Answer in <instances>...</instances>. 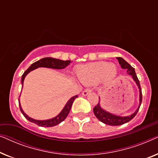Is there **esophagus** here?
Masks as SVG:
<instances>
[{"mask_svg": "<svg viewBox=\"0 0 158 158\" xmlns=\"http://www.w3.org/2000/svg\"><path fill=\"white\" fill-rule=\"evenodd\" d=\"M90 92H91V89H90V88H87V89H85L83 91V96H87V95Z\"/></svg>", "mask_w": 158, "mask_h": 158, "instance_id": "obj_1", "label": "esophagus"}]
</instances>
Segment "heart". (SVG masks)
<instances>
[{
    "mask_svg": "<svg viewBox=\"0 0 158 158\" xmlns=\"http://www.w3.org/2000/svg\"><path fill=\"white\" fill-rule=\"evenodd\" d=\"M75 73L80 82L85 85H91L98 83L103 77L111 78L115 76L116 67L106 62H96L79 66Z\"/></svg>",
    "mask_w": 158,
    "mask_h": 158,
    "instance_id": "obj_1",
    "label": "heart"
}]
</instances>
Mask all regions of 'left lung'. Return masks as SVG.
Wrapping results in <instances>:
<instances>
[{"mask_svg":"<svg viewBox=\"0 0 158 158\" xmlns=\"http://www.w3.org/2000/svg\"><path fill=\"white\" fill-rule=\"evenodd\" d=\"M117 58L118 63L120 64L121 67L123 69H127V73L129 75H131L132 76L133 79L135 80L136 83L137 84L138 87H139V106L138 107L135 113L131 114V116H126V117H122V116H115L113 115V114L109 113V112H106L104 110L101 109L100 105H99V103L98 104L96 105V106L94 108V112L95 116H96L98 120H100L101 122L104 123L108 125H112V126H118V125H122L125 124V123L129 122V121H131L132 118L135 117V116L137 115L138 111H139L140 105H141L142 101V89L141 86H140L139 81L138 79V77L136 75L135 68H132L130 64H129L128 62L125 61V60L122 57H116Z\"/></svg>","mask_w":158,"mask_h":158,"instance_id":"left-lung-1","label":"left lung"}]
</instances>
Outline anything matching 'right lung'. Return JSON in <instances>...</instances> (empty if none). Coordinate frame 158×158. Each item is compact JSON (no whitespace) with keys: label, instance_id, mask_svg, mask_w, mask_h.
I'll return each instance as SVG.
<instances>
[{"label":"right lung","instance_id":"right-lung-1","mask_svg":"<svg viewBox=\"0 0 158 158\" xmlns=\"http://www.w3.org/2000/svg\"><path fill=\"white\" fill-rule=\"evenodd\" d=\"M70 62H71L70 60L63 61V60L54 59V58H50V57L43 58L42 60H38V61L34 62V63L32 64L24 73H23V74L22 75V77H21V83H22V85L23 83V80H24L26 75H27L30 71L33 70L34 69L40 68V67H44V68H54V69H63L65 68V67L68 66V64H70ZM77 96H73V98H71L70 100L68 101V102L67 103V104L65 105V106L64 107V109H62L61 113H60L58 116H56V117L51 118V119H49V120L39 121V120L33 119V118L29 117V116H28L27 114L23 111V110L21 107L20 103H19V108H20L21 113L23 114V115L24 116V117L27 118V119L29 120V122L34 123V124L38 125V126L43 127H54V126H56V125L59 124L60 123L63 122V121L65 119L66 117L68 115L69 112L70 111L73 101H74V100L77 98Z\"/></svg>","mask_w":158,"mask_h":158}]
</instances>
